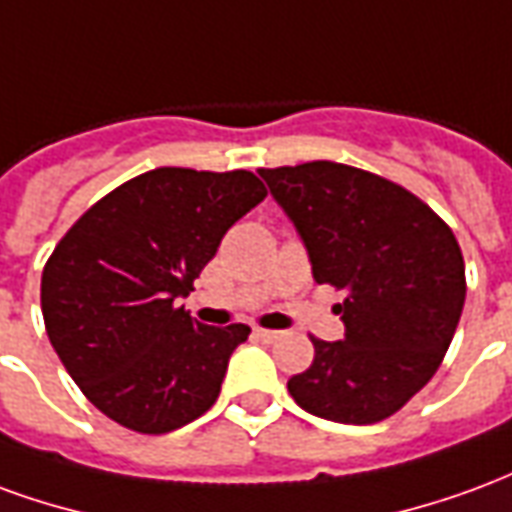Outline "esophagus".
Instances as JSON below:
<instances>
[{"label": "esophagus", "instance_id": "esophagus-1", "mask_svg": "<svg viewBox=\"0 0 512 512\" xmlns=\"http://www.w3.org/2000/svg\"><path fill=\"white\" fill-rule=\"evenodd\" d=\"M255 337L257 340H263V343H274V340L282 337V332H274V329H260V326H257Z\"/></svg>", "mask_w": 512, "mask_h": 512}]
</instances>
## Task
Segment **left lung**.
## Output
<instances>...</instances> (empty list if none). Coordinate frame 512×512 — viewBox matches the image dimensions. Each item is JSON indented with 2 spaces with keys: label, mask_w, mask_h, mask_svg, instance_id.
<instances>
[{
  "label": "left lung",
  "mask_w": 512,
  "mask_h": 512,
  "mask_svg": "<svg viewBox=\"0 0 512 512\" xmlns=\"http://www.w3.org/2000/svg\"><path fill=\"white\" fill-rule=\"evenodd\" d=\"M296 224L318 285L345 290V337H312V365L288 381L304 411L373 425L439 370L466 299L461 246L425 202L365 169L307 161L257 169Z\"/></svg>",
  "instance_id": "obj_1"
}]
</instances>
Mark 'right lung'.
Segmentation results:
<instances>
[{
  "instance_id": "right-lung-1",
  "label": "right lung",
  "mask_w": 512,
  "mask_h": 512,
  "mask_svg": "<svg viewBox=\"0 0 512 512\" xmlns=\"http://www.w3.org/2000/svg\"><path fill=\"white\" fill-rule=\"evenodd\" d=\"M263 197L246 169L158 167L101 197L54 246L40 279L46 334L117 425L169 433L216 403L249 326H205L175 299Z\"/></svg>"
}]
</instances>
